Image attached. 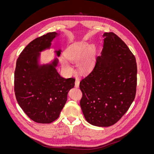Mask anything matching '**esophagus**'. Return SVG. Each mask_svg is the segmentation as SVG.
<instances>
[{
  "instance_id": "1",
  "label": "esophagus",
  "mask_w": 154,
  "mask_h": 154,
  "mask_svg": "<svg viewBox=\"0 0 154 154\" xmlns=\"http://www.w3.org/2000/svg\"><path fill=\"white\" fill-rule=\"evenodd\" d=\"M79 86H80V80H79V79H76L75 81V87L78 88Z\"/></svg>"
}]
</instances>
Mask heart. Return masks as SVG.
I'll return each instance as SVG.
<instances>
[{
	"mask_svg": "<svg viewBox=\"0 0 154 154\" xmlns=\"http://www.w3.org/2000/svg\"><path fill=\"white\" fill-rule=\"evenodd\" d=\"M95 49L91 45L81 42L72 45L66 53V58L72 62H78V69L82 72H88L94 67L95 63ZM63 69L69 73L72 68L66 58L61 59Z\"/></svg>",
	"mask_w": 154,
	"mask_h": 154,
	"instance_id": "1",
	"label": "heart"
}]
</instances>
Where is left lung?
Listing matches in <instances>:
<instances>
[{"instance_id":"left-lung-1","label":"left lung","mask_w":154,"mask_h":154,"mask_svg":"<svg viewBox=\"0 0 154 154\" xmlns=\"http://www.w3.org/2000/svg\"><path fill=\"white\" fill-rule=\"evenodd\" d=\"M103 48L96 66L80 84V106L87 122L109 127L127 112L136 96V58L114 32H105Z\"/></svg>"}]
</instances>
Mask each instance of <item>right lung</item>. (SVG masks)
Masks as SVG:
<instances>
[{
    "label": "right lung",
    "mask_w": 154,
    "mask_h": 154,
    "mask_svg": "<svg viewBox=\"0 0 154 154\" xmlns=\"http://www.w3.org/2000/svg\"><path fill=\"white\" fill-rule=\"evenodd\" d=\"M60 34L49 32L27 45L17 60L15 93L18 105L28 117L38 123H50L58 118L75 79L65 78L58 72L57 57L49 63L40 62L41 53L49 50ZM62 50L54 53L59 57Z\"/></svg>",
    "instance_id": "add662e5"
}]
</instances>
